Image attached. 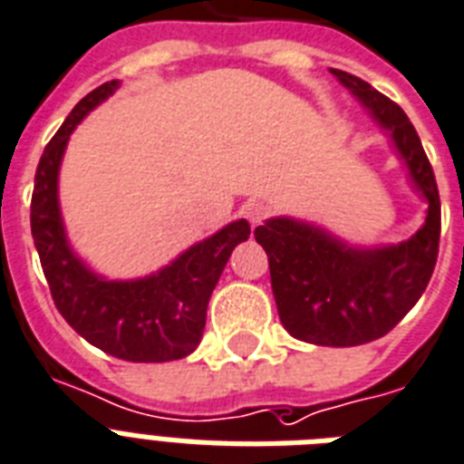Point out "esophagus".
I'll list each match as a JSON object with an SVG mask.
<instances>
[{
    "instance_id": "obj_1",
    "label": "esophagus",
    "mask_w": 464,
    "mask_h": 464,
    "mask_svg": "<svg viewBox=\"0 0 464 464\" xmlns=\"http://www.w3.org/2000/svg\"><path fill=\"white\" fill-rule=\"evenodd\" d=\"M242 213H244V218L251 222V225H258V222H263L266 218H268L270 208L263 201H251V203H246V206H244Z\"/></svg>"
}]
</instances>
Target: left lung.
<instances>
[{
	"label": "left lung",
	"instance_id": "obj_1",
	"mask_svg": "<svg viewBox=\"0 0 464 464\" xmlns=\"http://www.w3.org/2000/svg\"><path fill=\"white\" fill-rule=\"evenodd\" d=\"M376 124L391 136L426 218L410 239L385 246H350L328 229L295 218H270L256 227L268 254L270 285L285 331L324 347H354L379 340L420 302L439 258L440 198L421 140L402 107L373 85L331 69Z\"/></svg>",
	"mask_w": 464,
	"mask_h": 464
}]
</instances>
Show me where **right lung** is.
I'll list each match as a JSON object with an SVG mask.
<instances>
[{"label": "right lung", "instance_id": "1", "mask_svg": "<svg viewBox=\"0 0 464 464\" xmlns=\"http://www.w3.org/2000/svg\"><path fill=\"white\" fill-rule=\"evenodd\" d=\"M117 88L120 81H107L88 92L44 146L31 201L33 242L54 306L81 337L124 362H172L201 343L210 295L251 227L246 220L229 222L169 266L136 280H107L73 254L59 210V168L73 129Z\"/></svg>", "mask_w": 464, "mask_h": 464}]
</instances>
